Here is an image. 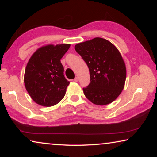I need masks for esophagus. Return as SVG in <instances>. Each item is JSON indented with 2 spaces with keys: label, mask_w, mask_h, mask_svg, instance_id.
<instances>
[{
  "label": "esophagus",
  "mask_w": 157,
  "mask_h": 157,
  "mask_svg": "<svg viewBox=\"0 0 157 157\" xmlns=\"http://www.w3.org/2000/svg\"><path fill=\"white\" fill-rule=\"evenodd\" d=\"M78 80H79V79H78V77H75V78H74V81H75V82H78Z\"/></svg>",
  "instance_id": "1"
}]
</instances>
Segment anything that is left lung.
Here are the masks:
<instances>
[{"mask_svg": "<svg viewBox=\"0 0 157 157\" xmlns=\"http://www.w3.org/2000/svg\"><path fill=\"white\" fill-rule=\"evenodd\" d=\"M75 50L88 66L90 83L84 94L94 104L106 105L124 88L126 67L120 52L105 39L96 37L75 45Z\"/></svg>", "mask_w": 157, "mask_h": 157, "instance_id": "left-lung-1", "label": "left lung"}]
</instances>
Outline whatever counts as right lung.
<instances>
[{
    "instance_id": "right-lung-1",
    "label": "right lung",
    "mask_w": 157,
    "mask_h": 157,
    "mask_svg": "<svg viewBox=\"0 0 157 157\" xmlns=\"http://www.w3.org/2000/svg\"><path fill=\"white\" fill-rule=\"evenodd\" d=\"M70 44L41 47L32 55L24 75L25 89L34 102L51 107L64 97L70 82L63 75L60 59L68 51Z\"/></svg>"
}]
</instances>
